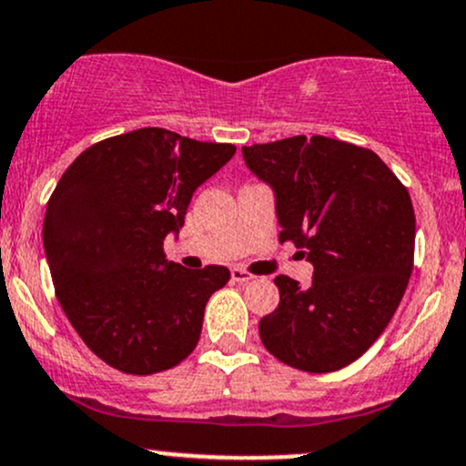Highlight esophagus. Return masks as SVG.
<instances>
[{
	"mask_svg": "<svg viewBox=\"0 0 466 466\" xmlns=\"http://www.w3.org/2000/svg\"><path fill=\"white\" fill-rule=\"evenodd\" d=\"M254 276L249 274V272H245L243 268H234L232 269V280L234 283H249V280H252Z\"/></svg>",
	"mask_w": 466,
	"mask_h": 466,
	"instance_id": "1",
	"label": "esophagus"
}]
</instances>
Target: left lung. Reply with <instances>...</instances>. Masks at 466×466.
Masks as SVG:
<instances>
[{
    "mask_svg": "<svg viewBox=\"0 0 466 466\" xmlns=\"http://www.w3.org/2000/svg\"><path fill=\"white\" fill-rule=\"evenodd\" d=\"M243 158L274 190L280 243L314 265L309 288L276 276L280 300L260 319V340L300 371L342 370L374 345L407 289L411 197L376 152L329 137L245 146Z\"/></svg>",
    "mask_w": 466,
    "mask_h": 466,
    "instance_id": "left-lung-1",
    "label": "left lung"
}]
</instances>
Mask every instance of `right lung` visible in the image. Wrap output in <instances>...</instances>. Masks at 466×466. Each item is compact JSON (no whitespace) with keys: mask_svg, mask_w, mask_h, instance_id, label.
<instances>
[{"mask_svg":"<svg viewBox=\"0 0 466 466\" xmlns=\"http://www.w3.org/2000/svg\"><path fill=\"white\" fill-rule=\"evenodd\" d=\"M166 127L110 137L70 163L44 218L55 294L92 354L124 374L150 376L192 354L223 265L186 269L163 254L192 194L234 157Z\"/></svg>","mask_w":466,"mask_h":466,"instance_id":"1","label":"right lung"}]
</instances>
